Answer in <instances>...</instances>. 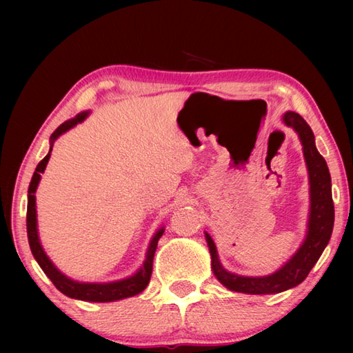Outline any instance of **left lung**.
<instances>
[{
  "mask_svg": "<svg viewBox=\"0 0 353 353\" xmlns=\"http://www.w3.org/2000/svg\"><path fill=\"white\" fill-rule=\"evenodd\" d=\"M283 123L292 127L301 138L303 145V156L310 174V196L311 209L308 220V234L294 256L276 273L261 277H247L229 273L224 270L216 254V247L212 238L206 235V241L212 259V272L224 287L230 291L245 292V294H274L302 283L311 268L323 253L334 229V201L331 174L323 156L316 148L314 133L305 119L296 112H287Z\"/></svg>",
  "mask_w": 353,
  "mask_h": 353,
  "instance_id": "left-lung-1",
  "label": "left lung"
}]
</instances>
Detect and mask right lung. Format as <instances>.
<instances>
[{
  "mask_svg": "<svg viewBox=\"0 0 353 353\" xmlns=\"http://www.w3.org/2000/svg\"><path fill=\"white\" fill-rule=\"evenodd\" d=\"M88 115H89V112H81V114L76 115V118L68 119V121H65L63 124L59 125L54 132H52L50 152L39 163H37L36 171L32 177V182H30V186H28L27 235H28L30 249H32V253H33L34 259L37 261V264L41 265L43 273L50 277V281L54 283V287L61 292H63L65 296H68L71 299H79V301H85V302H115V301H121V299H125V297L137 296L141 291L145 290V287L150 282V277H152L154 252L157 247V241H159V238L163 234V228L157 230L154 236L152 238V241H150L144 265L139 268V272H137L130 277H127V279L109 282V283L76 282V281L70 279V277H66L63 273L59 272V270L54 267V264L50 261V258L45 254L42 245H41V241H39V235H37L34 192H36L37 185H39L41 174L45 171V167H47V163H48L51 150H52V142L61 137L62 133L68 132L70 129H72L74 125L83 121Z\"/></svg>",
  "mask_w": 353,
  "mask_h": 353,
  "instance_id": "obj_1",
  "label": "right lung"
}]
</instances>
